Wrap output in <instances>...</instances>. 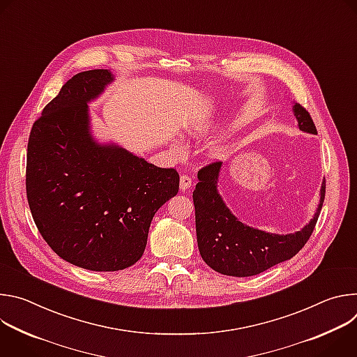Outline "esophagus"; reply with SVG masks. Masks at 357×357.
I'll return each instance as SVG.
<instances>
[{"label":"esophagus","mask_w":357,"mask_h":357,"mask_svg":"<svg viewBox=\"0 0 357 357\" xmlns=\"http://www.w3.org/2000/svg\"><path fill=\"white\" fill-rule=\"evenodd\" d=\"M190 185H192V179L188 175H185V174L181 175V178H179V188H181V190L183 192V190L189 189Z\"/></svg>","instance_id":"obj_1"}]
</instances>
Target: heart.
<instances>
[{
	"mask_svg": "<svg viewBox=\"0 0 357 357\" xmlns=\"http://www.w3.org/2000/svg\"><path fill=\"white\" fill-rule=\"evenodd\" d=\"M205 131H206V127H203V126L193 127V128H190V130H189V132H190L193 137H200V135L205 134ZM176 148H178V149L181 148V146H179V144H176Z\"/></svg>",
	"mask_w": 357,
	"mask_h": 357,
	"instance_id": "heart-1",
	"label": "heart"
}]
</instances>
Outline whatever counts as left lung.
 Listing matches in <instances>:
<instances>
[{"instance_id": "1", "label": "left lung", "mask_w": 357, "mask_h": 357, "mask_svg": "<svg viewBox=\"0 0 357 357\" xmlns=\"http://www.w3.org/2000/svg\"><path fill=\"white\" fill-rule=\"evenodd\" d=\"M292 110L299 130L318 134L307 110L298 103ZM220 168L222 162L203 167L197 172L199 182L193 190L196 237L203 261L225 275L251 277L292 259L307 244L315 229L325 199V181L311 222L296 233L274 234L241 223L230 212L218 192Z\"/></svg>"}]
</instances>
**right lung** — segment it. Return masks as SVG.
<instances>
[{"label": "right lung", "mask_w": 357, "mask_h": 357, "mask_svg": "<svg viewBox=\"0 0 357 357\" xmlns=\"http://www.w3.org/2000/svg\"><path fill=\"white\" fill-rule=\"evenodd\" d=\"M113 82L106 69L75 75L33 123L26 197L59 257L90 271H119L144 254L152 218L178 193L179 175L90 134L87 103Z\"/></svg>", "instance_id": "obj_1"}]
</instances>
